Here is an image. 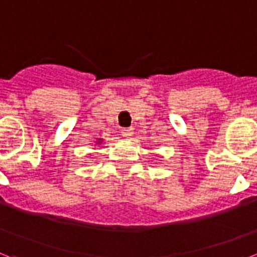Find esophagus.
Wrapping results in <instances>:
<instances>
[{
	"instance_id": "1",
	"label": "esophagus",
	"mask_w": 257,
	"mask_h": 257,
	"mask_svg": "<svg viewBox=\"0 0 257 257\" xmlns=\"http://www.w3.org/2000/svg\"><path fill=\"white\" fill-rule=\"evenodd\" d=\"M121 135H122V137H126V139H128V137H131V136L133 135V129L132 128H122Z\"/></svg>"
}]
</instances>
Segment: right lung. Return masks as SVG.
Returning a JSON list of instances; mask_svg holds the SVG:
<instances>
[{"label": "right lung", "instance_id": "right-lung-1", "mask_svg": "<svg viewBox=\"0 0 257 257\" xmlns=\"http://www.w3.org/2000/svg\"><path fill=\"white\" fill-rule=\"evenodd\" d=\"M102 142H103V140H102V139H98V141H96L95 144H98V145H99V144H102Z\"/></svg>", "mask_w": 257, "mask_h": 257}]
</instances>
